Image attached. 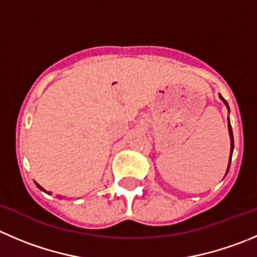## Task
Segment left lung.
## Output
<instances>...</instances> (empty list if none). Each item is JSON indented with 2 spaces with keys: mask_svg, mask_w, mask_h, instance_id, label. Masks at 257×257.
<instances>
[{
  "mask_svg": "<svg viewBox=\"0 0 257 257\" xmlns=\"http://www.w3.org/2000/svg\"><path fill=\"white\" fill-rule=\"evenodd\" d=\"M219 98L223 101V103L226 104L227 109H228L229 112V107H228V103L226 102V99L223 98V97L219 94ZM228 133H229V139H231V155H229V163H228V168H227V173H228V169H229V164H231V158H232V153H233V134H232V127H231V123H229V118H228Z\"/></svg>",
  "mask_w": 257,
  "mask_h": 257,
  "instance_id": "8db88e82",
  "label": "left lung"
}]
</instances>
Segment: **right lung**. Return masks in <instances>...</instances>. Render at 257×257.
Wrapping results in <instances>:
<instances>
[{
  "mask_svg": "<svg viewBox=\"0 0 257 257\" xmlns=\"http://www.w3.org/2000/svg\"><path fill=\"white\" fill-rule=\"evenodd\" d=\"M35 184H36V187H38V188H39V189H41V190H43V192H45V193H46V190H45V189H44V188H43V187H40V185H39V184H38V183H35ZM49 194H50V192H49Z\"/></svg>",
  "mask_w": 257,
  "mask_h": 257,
  "instance_id": "right-lung-1",
  "label": "right lung"
}]
</instances>
